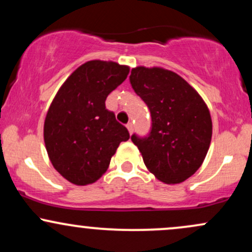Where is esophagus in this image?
Masks as SVG:
<instances>
[{"instance_id": "obj_1", "label": "esophagus", "mask_w": 252, "mask_h": 252, "mask_svg": "<svg viewBox=\"0 0 252 252\" xmlns=\"http://www.w3.org/2000/svg\"><path fill=\"white\" fill-rule=\"evenodd\" d=\"M126 128H128L130 135H131L132 132H134V124H132V123H128V124H126Z\"/></svg>"}]
</instances>
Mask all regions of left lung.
<instances>
[{
	"mask_svg": "<svg viewBox=\"0 0 252 252\" xmlns=\"http://www.w3.org/2000/svg\"><path fill=\"white\" fill-rule=\"evenodd\" d=\"M130 83L152 114L148 137L131 136L144 164L164 184L184 182L209 152L212 120L206 103L184 78L162 67H134Z\"/></svg>",
	"mask_w": 252,
	"mask_h": 252,
	"instance_id": "left-lung-1",
	"label": "left lung"
}]
</instances>
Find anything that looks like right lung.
I'll list each match as a JSON object with an SVG mask.
<instances>
[{"label":"right lung","instance_id":"obj_1","mask_svg":"<svg viewBox=\"0 0 252 252\" xmlns=\"http://www.w3.org/2000/svg\"><path fill=\"white\" fill-rule=\"evenodd\" d=\"M130 67L115 62L90 60L63 82L43 124V141L53 167L78 186L96 182L109 168L126 126L105 108L106 97L126 79Z\"/></svg>","mask_w":252,"mask_h":252}]
</instances>
